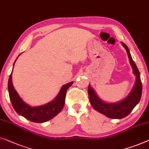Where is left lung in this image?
Returning a JSON list of instances; mask_svg holds the SVG:
<instances>
[{"instance_id":"1","label":"left lung","mask_w":149,"mask_h":149,"mask_svg":"<svg viewBox=\"0 0 149 149\" xmlns=\"http://www.w3.org/2000/svg\"><path fill=\"white\" fill-rule=\"evenodd\" d=\"M122 45L125 47L127 51L130 63L132 67L134 74L136 75V83L130 94L124 100H121L120 102H117V103L109 104L106 103L100 100L90 84L88 86V89L89 100L93 107L105 116L113 119H121L128 116L133 110V109L140 102L142 96V86L140 72L138 70L136 65L135 64L134 61L132 58L128 48L124 43H122Z\"/></svg>"}]
</instances>
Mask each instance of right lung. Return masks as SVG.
I'll list each match as a JSON object with an SVG mask.
<instances>
[{
    "mask_svg": "<svg viewBox=\"0 0 149 149\" xmlns=\"http://www.w3.org/2000/svg\"><path fill=\"white\" fill-rule=\"evenodd\" d=\"M73 83L74 82L72 81L64 85L55 99L53 101L45 105L33 107L25 103L14 89L12 83V73L10 75L8 81V90L13 107L19 115L33 122L43 123L53 119L61 111L65 104L67 91Z\"/></svg>",
    "mask_w": 149,
    "mask_h": 149,
    "instance_id": "1",
    "label": "right lung"
}]
</instances>
